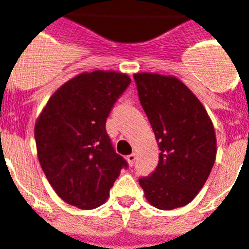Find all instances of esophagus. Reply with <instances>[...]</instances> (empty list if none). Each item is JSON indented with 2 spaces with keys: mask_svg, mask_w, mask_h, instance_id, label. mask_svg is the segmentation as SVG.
I'll list each match as a JSON object with an SVG mask.
<instances>
[{
  "mask_svg": "<svg viewBox=\"0 0 249 249\" xmlns=\"http://www.w3.org/2000/svg\"><path fill=\"white\" fill-rule=\"evenodd\" d=\"M135 159H136V156H135V154H130V156H127V157H126L127 163H128L130 166H132V164H134V163H135Z\"/></svg>",
  "mask_w": 249,
  "mask_h": 249,
  "instance_id": "esophagus-1",
  "label": "esophagus"
}]
</instances>
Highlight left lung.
<instances>
[{
	"mask_svg": "<svg viewBox=\"0 0 249 249\" xmlns=\"http://www.w3.org/2000/svg\"><path fill=\"white\" fill-rule=\"evenodd\" d=\"M134 78L160 150L156 171L140 178V186L158 210L186 206L213 167L217 153L213 123L199 99L178 77L141 71Z\"/></svg>",
	"mask_w": 249,
	"mask_h": 249,
	"instance_id": "left-lung-1",
	"label": "left lung"
}]
</instances>
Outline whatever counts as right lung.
I'll return each mask as SVG.
<instances>
[{
	"instance_id": "right-lung-1",
	"label": "right lung",
	"mask_w": 249,
	"mask_h": 249,
	"mask_svg": "<svg viewBox=\"0 0 249 249\" xmlns=\"http://www.w3.org/2000/svg\"><path fill=\"white\" fill-rule=\"evenodd\" d=\"M130 83L121 71L79 73L51 95L36 121L39 164L55 193L71 206H101L127 166L114 152L105 122Z\"/></svg>"
}]
</instances>
